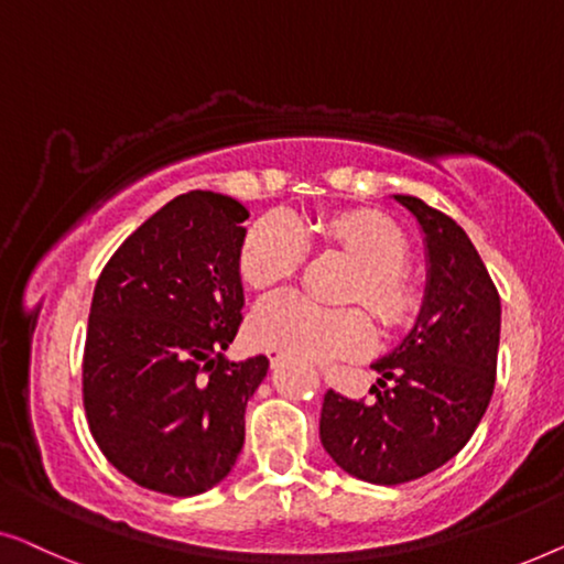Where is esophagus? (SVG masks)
Returning <instances> with one entry per match:
<instances>
[{"mask_svg": "<svg viewBox=\"0 0 564 564\" xmlns=\"http://www.w3.org/2000/svg\"><path fill=\"white\" fill-rule=\"evenodd\" d=\"M283 350H275V347H271V350H268V360H271V368H279V365L283 362Z\"/></svg>", "mask_w": 564, "mask_h": 564, "instance_id": "obj_1", "label": "esophagus"}]
</instances>
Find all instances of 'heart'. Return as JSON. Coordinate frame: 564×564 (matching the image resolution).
<instances>
[{
    "label": "heart",
    "instance_id": "heart-1",
    "mask_svg": "<svg viewBox=\"0 0 564 564\" xmlns=\"http://www.w3.org/2000/svg\"><path fill=\"white\" fill-rule=\"evenodd\" d=\"M324 240L343 248L360 273L347 296L362 301L383 329H401L419 312V291L403 273L409 245L391 219L370 212H343L319 221ZM306 252L299 225L283 214H268L245 235L240 275L250 289H271L296 273ZM258 345L275 347L299 360L360 358L376 345V327L360 306L329 308L293 291L260 301L250 316Z\"/></svg>",
    "mask_w": 564,
    "mask_h": 564
}]
</instances>
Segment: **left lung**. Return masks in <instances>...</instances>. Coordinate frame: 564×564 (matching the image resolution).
Wrapping results in <instances>:
<instances>
[{
    "mask_svg": "<svg viewBox=\"0 0 564 564\" xmlns=\"http://www.w3.org/2000/svg\"><path fill=\"white\" fill-rule=\"evenodd\" d=\"M426 237L430 281L416 327L372 362L370 401L327 391L319 437L355 478L399 486L457 455L496 386L501 296L465 229L416 196L395 194Z\"/></svg>",
    "mask_w": 564,
    "mask_h": 564,
    "instance_id": "left-lung-1",
    "label": "left lung"
}]
</instances>
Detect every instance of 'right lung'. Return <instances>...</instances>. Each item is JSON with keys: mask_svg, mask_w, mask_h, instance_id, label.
Instances as JSON below:
<instances>
[{"mask_svg": "<svg viewBox=\"0 0 564 564\" xmlns=\"http://www.w3.org/2000/svg\"><path fill=\"white\" fill-rule=\"evenodd\" d=\"M240 202L188 192L115 250L94 289L84 409L117 470L165 496H196L232 470L265 355L229 362L242 324Z\"/></svg>", "mask_w": 564, "mask_h": 564, "instance_id": "1", "label": "right lung"}]
</instances>
